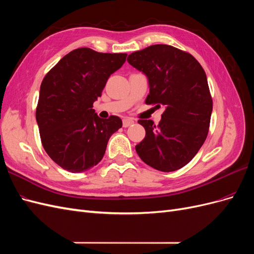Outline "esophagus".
Returning a JSON list of instances; mask_svg holds the SVG:
<instances>
[{
	"label": "esophagus",
	"instance_id": "esophagus-1",
	"mask_svg": "<svg viewBox=\"0 0 254 254\" xmlns=\"http://www.w3.org/2000/svg\"><path fill=\"white\" fill-rule=\"evenodd\" d=\"M134 123V121L133 120H131V119H124L123 120V126H124L125 128L126 127H129V126H131L132 124Z\"/></svg>",
	"mask_w": 254,
	"mask_h": 254
}]
</instances>
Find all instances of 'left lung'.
<instances>
[{
	"label": "left lung",
	"mask_w": 254,
	"mask_h": 254,
	"mask_svg": "<svg viewBox=\"0 0 254 254\" xmlns=\"http://www.w3.org/2000/svg\"><path fill=\"white\" fill-rule=\"evenodd\" d=\"M128 63L148 78L147 105L165 107L159 125L139 120L144 140L135 150L161 172H174L195 157L209 132L213 101L205 72L190 53L155 44L130 54Z\"/></svg>",
	"instance_id": "obj_1"
}]
</instances>
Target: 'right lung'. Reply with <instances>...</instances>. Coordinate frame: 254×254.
I'll return each mask as SVG.
<instances>
[{"mask_svg":"<svg viewBox=\"0 0 254 254\" xmlns=\"http://www.w3.org/2000/svg\"><path fill=\"white\" fill-rule=\"evenodd\" d=\"M126 57L76 49L44 76L36 120L44 150L64 170L82 173L98 164L110 136L122 127L117 115L99 119L92 108Z\"/></svg>","mask_w":254,"mask_h":254,"instance_id":"1","label":"right lung"}]
</instances>
